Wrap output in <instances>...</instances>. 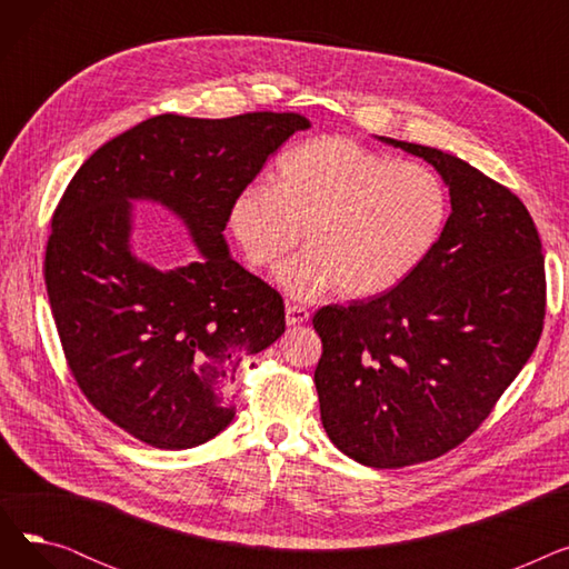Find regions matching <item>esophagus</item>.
Segmentation results:
<instances>
[{
    "label": "esophagus",
    "mask_w": 569,
    "mask_h": 569,
    "mask_svg": "<svg viewBox=\"0 0 569 569\" xmlns=\"http://www.w3.org/2000/svg\"><path fill=\"white\" fill-rule=\"evenodd\" d=\"M309 320V309L302 305L286 302V322L288 325H302Z\"/></svg>",
    "instance_id": "1"
}]
</instances>
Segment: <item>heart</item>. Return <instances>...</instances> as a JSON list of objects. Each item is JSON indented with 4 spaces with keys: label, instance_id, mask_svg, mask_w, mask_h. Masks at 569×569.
Masks as SVG:
<instances>
[{
    "label": "heart",
    "instance_id": "1",
    "mask_svg": "<svg viewBox=\"0 0 569 569\" xmlns=\"http://www.w3.org/2000/svg\"><path fill=\"white\" fill-rule=\"evenodd\" d=\"M450 196L442 179L415 161H392L343 136L297 142L279 159L277 184L251 182L228 212L237 247L281 286L309 300L337 286L346 297H373L401 286L440 239Z\"/></svg>",
    "mask_w": 569,
    "mask_h": 569
}]
</instances>
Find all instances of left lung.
I'll return each mask as SVG.
<instances>
[{
    "label": "left lung",
    "instance_id": "left-lung-1",
    "mask_svg": "<svg viewBox=\"0 0 569 569\" xmlns=\"http://www.w3.org/2000/svg\"><path fill=\"white\" fill-rule=\"evenodd\" d=\"M380 140L431 163L452 212L401 286L316 311L313 382L343 455L403 468L455 450L491 415L542 337L547 277L540 234L510 189L440 149Z\"/></svg>",
    "mask_w": 569,
    "mask_h": 569
}]
</instances>
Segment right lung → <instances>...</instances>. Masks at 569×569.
Listing matches in <instances>:
<instances>
[{"instance_id":"1","label":"right lung","mask_w":569,"mask_h":569,"mask_svg":"<svg viewBox=\"0 0 569 569\" xmlns=\"http://www.w3.org/2000/svg\"><path fill=\"white\" fill-rule=\"evenodd\" d=\"M309 119L244 112L149 117L73 174L52 214L46 288L67 365L103 417L159 450H189L234 417L230 382L244 355L286 332L283 297L228 256L232 198ZM159 199L206 258L174 273L128 247L129 199Z\"/></svg>"}]
</instances>
